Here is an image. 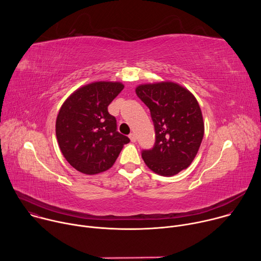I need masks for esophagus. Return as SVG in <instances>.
<instances>
[{"label": "esophagus", "mask_w": 261, "mask_h": 261, "mask_svg": "<svg viewBox=\"0 0 261 261\" xmlns=\"http://www.w3.org/2000/svg\"><path fill=\"white\" fill-rule=\"evenodd\" d=\"M129 138H130V140H131L132 142H135V141H136V136H135L134 133H131V134L129 135Z\"/></svg>", "instance_id": "esophagus-1"}]
</instances>
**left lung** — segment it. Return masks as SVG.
Instances as JSON below:
<instances>
[{
	"instance_id": "1",
	"label": "left lung",
	"mask_w": 261,
	"mask_h": 261,
	"mask_svg": "<svg viewBox=\"0 0 261 261\" xmlns=\"http://www.w3.org/2000/svg\"><path fill=\"white\" fill-rule=\"evenodd\" d=\"M135 93L150 108L156 133L155 146L141 154L145 165L162 176L187 169L204 134L202 113L195 96L168 81L139 85Z\"/></svg>"
}]
</instances>
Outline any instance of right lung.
Instances as JSON below:
<instances>
[{"instance_id": "obj_1", "label": "right lung", "mask_w": 261, "mask_h": 261, "mask_svg": "<svg viewBox=\"0 0 261 261\" xmlns=\"http://www.w3.org/2000/svg\"><path fill=\"white\" fill-rule=\"evenodd\" d=\"M124 89L120 82H94L74 91L62 104L56 121L60 150L68 163L85 174L113 166L130 139L117 131L107 107Z\"/></svg>"}]
</instances>
